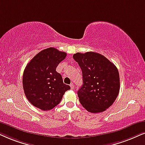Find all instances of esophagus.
Wrapping results in <instances>:
<instances>
[{"mask_svg":"<svg viewBox=\"0 0 145 145\" xmlns=\"http://www.w3.org/2000/svg\"><path fill=\"white\" fill-rule=\"evenodd\" d=\"M70 87H71V89H74V85L73 84H70Z\"/></svg>","mask_w":145,"mask_h":145,"instance_id":"34e87169","label":"esophagus"}]
</instances>
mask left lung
<instances>
[{
	"label": "left lung",
	"mask_w": 145,
	"mask_h": 145,
	"mask_svg": "<svg viewBox=\"0 0 145 145\" xmlns=\"http://www.w3.org/2000/svg\"><path fill=\"white\" fill-rule=\"evenodd\" d=\"M73 57L82 71L83 85L78 91L80 103L91 113L105 111L112 105L120 90L117 67L96 52L77 53Z\"/></svg>",
	"instance_id": "1"
}]
</instances>
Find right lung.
Segmentation results:
<instances>
[{
    "label": "right lung",
    "instance_id": "1",
    "mask_svg": "<svg viewBox=\"0 0 145 145\" xmlns=\"http://www.w3.org/2000/svg\"><path fill=\"white\" fill-rule=\"evenodd\" d=\"M66 56V53L49 47L38 53L27 64L23 72V86L32 105L44 111L53 109L70 89L56 71Z\"/></svg>",
    "mask_w": 145,
    "mask_h": 145
}]
</instances>
